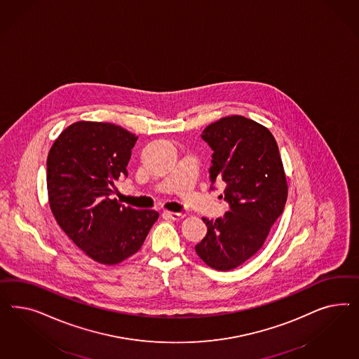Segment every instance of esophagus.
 Segmentation results:
<instances>
[{
    "instance_id": "1",
    "label": "esophagus",
    "mask_w": 359,
    "mask_h": 359,
    "mask_svg": "<svg viewBox=\"0 0 359 359\" xmlns=\"http://www.w3.org/2000/svg\"><path fill=\"white\" fill-rule=\"evenodd\" d=\"M164 217L170 218V219H174V221H180L185 217L184 213H175V212H164Z\"/></svg>"
}]
</instances>
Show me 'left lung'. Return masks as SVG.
<instances>
[{
  "label": "left lung",
  "mask_w": 359,
  "mask_h": 359,
  "mask_svg": "<svg viewBox=\"0 0 359 359\" xmlns=\"http://www.w3.org/2000/svg\"><path fill=\"white\" fill-rule=\"evenodd\" d=\"M212 149L210 188L224 182L230 210L203 218L207 236L195 246L209 267L229 271L251 258L267 238L287 201V180L279 147L270 130L242 116L216 121L201 134ZM222 197V195H221Z\"/></svg>",
  "instance_id": "obj_1"
}]
</instances>
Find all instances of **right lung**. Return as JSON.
<instances>
[{
	"instance_id": "1",
	"label": "right lung",
	"mask_w": 359,
	"mask_h": 359,
	"mask_svg": "<svg viewBox=\"0 0 359 359\" xmlns=\"http://www.w3.org/2000/svg\"><path fill=\"white\" fill-rule=\"evenodd\" d=\"M138 137L109 122L69 125L47 156V191L55 219L93 261L117 264L140 250L159 213L113 198Z\"/></svg>"
}]
</instances>
